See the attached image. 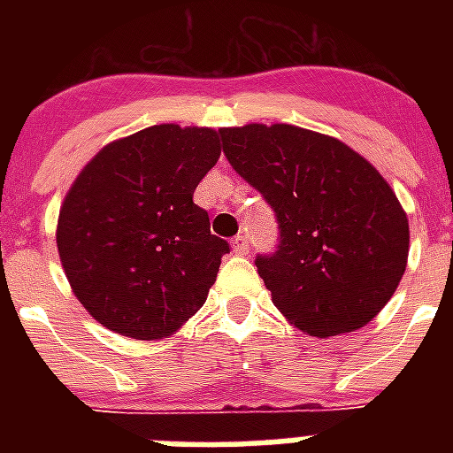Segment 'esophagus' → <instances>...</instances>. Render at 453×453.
<instances>
[{
    "instance_id": "esophagus-1",
    "label": "esophagus",
    "mask_w": 453,
    "mask_h": 453,
    "mask_svg": "<svg viewBox=\"0 0 453 453\" xmlns=\"http://www.w3.org/2000/svg\"><path fill=\"white\" fill-rule=\"evenodd\" d=\"M233 251H234V254H240V256L249 254V240H247V237H244V234H237V237H234V240H233Z\"/></svg>"
}]
</instances>
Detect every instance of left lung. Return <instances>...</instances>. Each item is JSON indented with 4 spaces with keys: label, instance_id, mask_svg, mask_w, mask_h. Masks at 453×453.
Returning <instances> with one entry per match:
<instances>
[{
    "label": "left lung",
    "instance_id": "left-lung-1",
    "mask_svg": "<svg viewBox=\"0 0 453 453\" xmlns=\"http://www.w3.org/2000/svg\"><path fill=\"white\" fill-rule=\"evenodd\" d=\"M233 169L280 220V247L256 268L275 308L303 334L365 326L393 298L409 258V220L372 162L294 124L220 129Z\"/></svg>",
    "mask_w": 453,
    "mask_h": 453
}]
</instances>
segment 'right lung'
I'll list each match as a JSON object with an SVG mask.
<instances>
[{"label":"right lung","instance_id":"add662e5","mask_svg":"<svg viewBox=\"0 0 453 453\" xmlns=\"http://www.w3.org/2000/svg\"><path fill=\"white\" fill-rule=\"evenodd\" d=\"M219 134L148 127L105 145L70 185L58 256L77 301L105 329L159 341L204 305L230 247L192 195L219 162Z\"/></svg>","mask_w":453,"mask_h":453}]
</instances>
